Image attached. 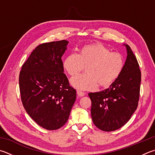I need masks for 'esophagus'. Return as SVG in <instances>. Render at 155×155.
<instances>
[{
    "label": "esophagus",
    "mask_w": 155,
    "mask_h": 155,
    "mask_svg": "<svg viewBox=\"0 0 155 155\" xmlns=\"http://www.w3.org/2000/svg\"><path fill=\"white\" fill-rule=\"evenodd\" d=\"M77 94L78 97H83L85 95V93H83L82 91H77Z\"/></svg>",
    "instance_id": "obj_1"
}]
</instances>
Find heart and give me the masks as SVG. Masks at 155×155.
<instances>
[{"label": "heart", "mask_w": 155, "mask_h": 155, "mask_svg": "<svg viewBox=\"0 0 155 155\" xmlns=\"http://www.w3.org/2000/svg\"><path fill=\"white\" fill-rule=\"evenodd\" d=\"M124 59L119 53L100 44L81 47L78 55L70 53L64 58L63 67L70 76H74L86 66V74L77 75L70 79V84L78 90L88 91L111 85L124 68Z\"/></svg>", "instance_id": "obj_1"}]
</instances>
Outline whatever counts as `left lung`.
Returning a JSON list of instances; mask_svg holds the SVG:
<instances>
[{"instance_id":"8db88e82","label":"left lung","mask_w":155,"mask_h":155,"mask_svg":"<svg viewBox=\"0 0 155 155\" xmlns=\"http://www.w3.org/2000/svg\"><path fill=\"white\" fill-rule=\"evenodd\" d=\"M127 59L121 74L108 89L89 93L94 125L104 131L119 129L136 111L140 97L141 72L130 47L125 45Z\"/></svg>"}]
</instances>
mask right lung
Segmentation results:
<instances>
[{"label": "right lung", "instance_id": "add662e5", "mask_svg": "<svg viewBox=\"0 0 155 155\" xmlns=\"http://www.w3.org/2000/svg\"><path fill=\"white\" fill-rule=\"evenodd\" d=\"M68 41L39 45L21 67V100L30 117L42 127L55 130L65 125L77 98L64 73L61 57Z\"/></svg>", "mask_w": 155, "mask_h": 155}]
</instances>
